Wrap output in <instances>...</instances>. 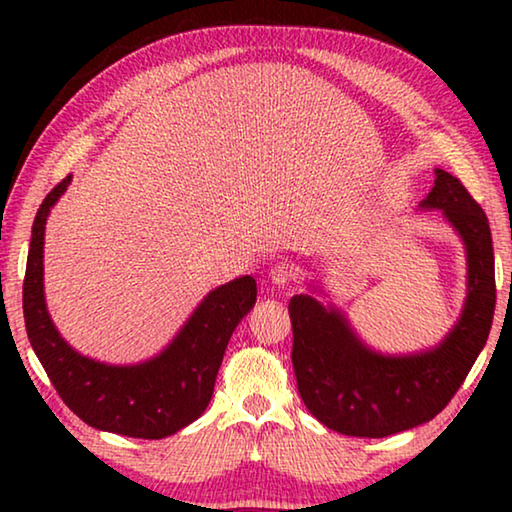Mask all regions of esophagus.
<instances>
[{"label": "esophagus", "instance_id": "1", "mask_svg": "<svg viewBox=\"0 0 512 512\" xmlns=\"http://www.w3.org/2000/svg\"><path fill=\"white\" fill-rule=\"evenodd\" d=\"M268 277H271V282L277 284V287H284V284H289L296 277V266L291 262H275L271 271H268Z\"/></svg>", "mask_w": 512, "mask_h": 512}]
</instances>
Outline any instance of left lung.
Instances as JSON below:
<instances>
[{"label":"left lung","mask_w":512,"mask_h":512,"mask_svg":"<svg viewBox=\"0 0 512 512\" xmlns=\"http://www.w3.org/2000/svg\"><path fill=\"white\" fill-rule=\"evenodd\" d=\"M422 207H438L467 248V300L458 325L431 352L381 357L361 345L345 318L311 296H293V372L309 413L325 427L384 438L429 422L452 402L488 341L495 314V253L488 216L461 180L436 169Z\"/></svg>","instance_id":"1"}]
</instances>
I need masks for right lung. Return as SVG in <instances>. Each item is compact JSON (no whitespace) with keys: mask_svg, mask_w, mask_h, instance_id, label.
Listing matches in <instances>:
<instances>
[{"mask_svg":"<svg viewBox=\"0 0 512 512\" xmlns=\"http://www.w3.org/2000/svg\"><path fill=\"white\" fill-rule=\"evenodd\" d=\"M67 185L69 176L45 196L31 230L22 287L31 348L60 400L85 424L128 438H167L194 422L210 404L230 336L257 300V282L246 275L214 289L169 348L140 366H106L81 357L60 339L42 291L45 223Z\"/></svg>","mask_w":512,"mask_h":512,"instance_id":"obj_1","label":"right lung"}]
</instances>
